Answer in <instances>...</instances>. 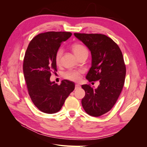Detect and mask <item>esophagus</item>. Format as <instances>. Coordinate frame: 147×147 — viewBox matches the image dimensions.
Here are the masks:
<instances>
[{"label": "esophagus", "mask_w": 147, "mask_h": 147, "mask_svg": "<svg viewBox=\"0 0 147 147\" xmlns=\"http://www.w3.org/2000/svg\"><path fill=\"white\" fill-rule=\"evenodd\" d=\"M81 88V86H80V85H79V84H75V90H78V89H80Z\"/></svg>", "instance_id": "34e87169"}]
</instances>
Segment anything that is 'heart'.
I'll return each instance as SVG.
<instances>
[{
	"label": "heart",
	"mask_w": 147,
	"mask_h": 147,
	"mask_svg": "<svg viewBox=\"0 0 147 147\" xmlns=\"http://www.w3.org/2000/svg\"><path fill=\"white\" fill-rule=\"evenodd\" d=\"M72 50L77 57L83 55V53L88 52L87 49L82 44L74 43L72 45ZM63 54V49H59L56 53L55 55V62L57 64H59L61 62V57ZM82 71L80 70H70L64 74V77L65 78L74 82H78L81 78Z\"/></svg>",
	"instance_id": "b5f03b06"
}]
</instances>
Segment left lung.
Masks as SVG:
<instances>
[{"label": "left lung", "mask_w": 147, "mask_h": 147, "mask_svg": "<svg viewBox=\"0 0 147 147\" xmlns=\"http://www.w3.org/2000/svg\"><path fill=\"white\" fill-rule=\"evenodd\" d=\"M91 53V67L86 75L89 82L99 80L97 88L83 84L85 96L82 100L84 110L92 117L110 111L121 94L126 77L122 52L112 39L100 34L74 33Z\"/></svg>", "instance_id": "1"}]
</instances>
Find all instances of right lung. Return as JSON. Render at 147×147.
I'll list each match as a JSON object with an SVG mask.
<instances>
[{
    "label": "right lung",
    "mask_w": 147,
    "mask_h": 147,
    "mask_svg": "<svg viewBox=\"0 0 147 147\" xmlns=\"http://www.w3.org/2000/svg\"><path fill=\"white\" fill-rule=\"evenodd\" d=\"M71 35L69 32L40 34L30 42L25 53L23 72L29 94L34 104L45 113L59 112L75 89L74 83L67 80L60 85L50 80L51 72H57L56 53Z\"/></svg>",
    "instance_id": "obj_1"
}]
</instances>
